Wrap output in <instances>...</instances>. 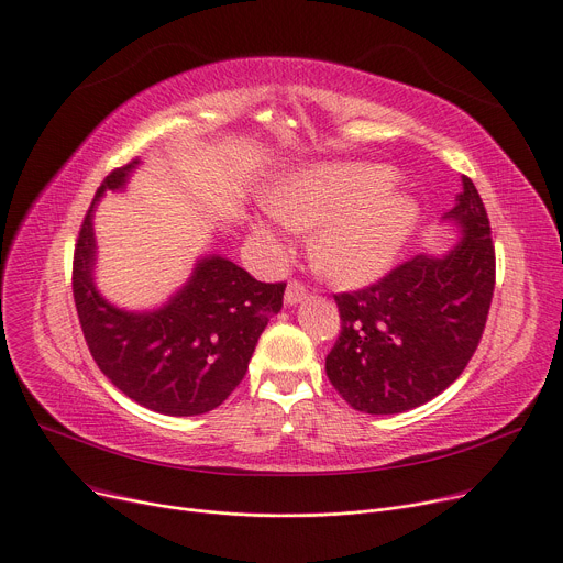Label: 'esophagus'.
<instances>
[{"label": "esophagus", "mask_w": 563, "mask_h": 563, "mask_svg": "<svg viewBox=\"0 0 563 563\" xmlns=\"http://www.w3.org/2000/svg\"><path fill=\"white\" fill-rule=\"evenodd\" d=\"M306 287L297 280H291L285 289V306H299L303 299H306Z\"/></svg>", "instance_id": "34e87169"}]
</instances>
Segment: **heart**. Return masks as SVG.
Wrapping results in <instances>:
<instances>
[{"mask_svg": "<svg viewBox=\"0 0 563 563\" xmlns=\"http://www.w3.org/2000/svg\"><path fill=\"white\" fill-rule=\"evenodd\" d=\"M397 173L383 164H317L283 175L269 194V210L287 228H312L317 272L340 287H363L386 274L418 230L422 210L395 187ZM264 255L283 244L264 219L251 221Z\"/></svg>", "mask_w": 563, "mask_h": 563, "instance_id": "obj_1", "label": "heart"}]
</instances>
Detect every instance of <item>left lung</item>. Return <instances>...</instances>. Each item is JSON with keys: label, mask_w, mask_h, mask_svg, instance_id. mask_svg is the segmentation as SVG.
Here are the masks:
<instances>
[{"label": "left lung", "mask_w": 563, "mask_h": 563, "mask_svg": "<svg viewBox=\"0 0 563 563\" xmlns=\"http://www.w3.org/2000/svg\"><path fill=\"white\" fill-rule=\"evenodd\" d=\"M440 221L459 234L448 251L420 253L380 283L335 297L342 331L327 374L351 408L395 416L431 401L461 376L482 340L495 251L470 177H461V194Z\"/></svg>", "instance_id": "1"}]
</instances>
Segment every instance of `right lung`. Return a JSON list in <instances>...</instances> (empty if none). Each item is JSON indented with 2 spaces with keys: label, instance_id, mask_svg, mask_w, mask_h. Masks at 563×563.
<instances>
[{
  "label": "right lung",
  "instance_id": "right-lung-1",
  "mask_svg": "<svg viewBox=\"0 0 563 563\" xmlns=\"http://www.w3.org/2000/svg\"><path fill=\"white\" fill-rule=\"evenodd\" d=\"M141 159L104 177L73 262V294L91 356L113 386L162 416H202L240 386L269 317L283 308L285 285L260 283L223 255L196 260L187 283L168 301L128 310L96 285L93 217L104 191H125Z\"/></svg>",
  "mask_w": 563,
  "mask_h": 563
}]
</instances>
